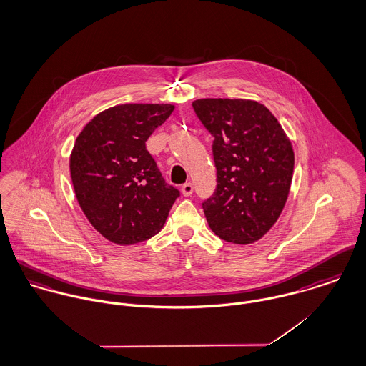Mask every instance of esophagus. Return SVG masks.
Masks as SVG:
<instances>
[{"label":"esophagus","mask_w":366,"mask_h":366,"mask_svg":"<svg viewBox=\"0 0 366 366\" xmlns=\"http://www.w3.org/2000/svg\"><path fill=\"white\" fill-rule=\"evenodd\" d=\"M182 195L184 197H191L192 195V192H194V185L191 184V182H187V184H184L182 185Z\"/></svg>","instance_id":"1"}]
</instances>
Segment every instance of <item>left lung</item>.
I'll return each instance as SVG.
<instances>
[{
	"label": "left lung",
	"instance_id": "8db88e82",
	"mask_svg": "<svg viewBox=\"0 0 366 366\" xmlns=\"http://www.w3.org/2000/svg\"><path fill=\"white\" fill-rule=\"evenodd\" d=\"M192 107L214 137L217 188L203 203L207 224L224 242L255 243L284 210L295 165L290 139L254 99L201 98Z\"/></svg>",
	"mask_w": 366,
	"mask_h": 366
}]
</instances>
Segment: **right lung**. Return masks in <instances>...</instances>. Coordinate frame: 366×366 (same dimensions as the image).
I'll return each mask as SVG.
<instances>
[{
    "mask_svg": "<svg viewBox=\"0 0 366 366\" xmlns=\"http://www.w3.org/2000/svg\"><path fill=\"white\" fill-rule=\"evenodd\" d=\"M171 104H121L82 127L70 154L76 198L92 227L119 245L156 236L178 189L168 185L146 140L174 111Z\"/></svg>",
    "mask_w": 366,
    "mask_h": 366,
    "instance_id": "right-lung-1",
    "label": "right lung"
}]
</instances>
